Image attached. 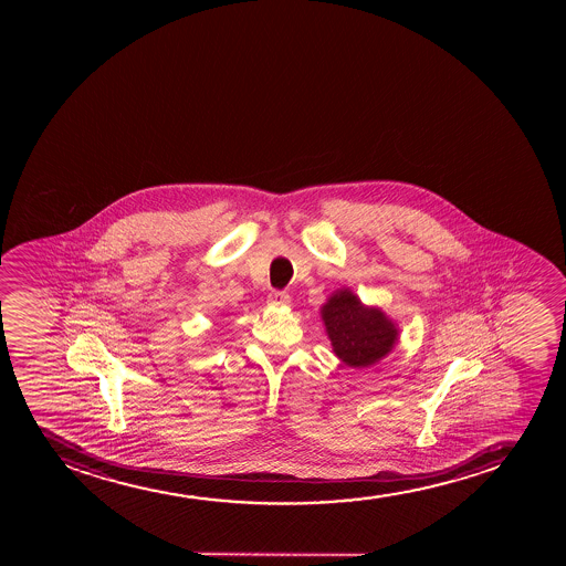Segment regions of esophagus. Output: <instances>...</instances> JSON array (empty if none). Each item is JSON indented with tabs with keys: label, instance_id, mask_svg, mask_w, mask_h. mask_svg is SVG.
I'll return each mask as SVG.
<instances>
[{
	"label": "esophagus",
	"instance_id": "34e87169",
	"mask_svg": "<svg viewBox=\"0 0 566 566\" xmlns=\"http://www.w3.org/2000/svg\"><path fill=\"white\" fill-rule=\"evenodd\" d=\"M268 302H270L272 306H286V304L291 302V296H289V293H285V291H273V293H270V296H268Z\"/></svg>",
	"mask_w": 566,
	"mask_h": 566
}]
</instances>
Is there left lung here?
<instances>
[{
  "instance_id": "obj_1",
  "label": "left lung",
  "mask_w": 566,
  "mask_h": 566,
  "mask_svg": "<svg viewBox=\"0 0 566 566\" xmlns=\"http://www.w3.org/2000/svg\"><path fill=\"white\" fill-rule=\"evenodd\" d=\"M332 349L352 368H366L392 352L398 328L379 307L364 306L358 296L342 289L321 310Z\"/></svg>"
}]
</instances>
